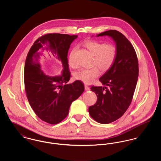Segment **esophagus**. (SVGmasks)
I'll return each instance as SVG.
<instances>
[{"instance_id":"1","label":"esophagus","mask_w":161,"mask_h":161,"mask_svg":"<svg viewBox=\"0 0 161 161\" xmlns=\"http://www.w3.org/2000/svg\"><path fill=\"white\" fill-rule=\"evenodd\" d=\"M84 88H85V90H86V91H89V90H90L89 87L87 84H84Z\"/></svg>"}]
</instances>
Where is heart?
I'll return each mask as SVG.
<instances>
[{"mask_svg":"<svg viewBox=\"0 0 161 161\" xmlns=\"http://www.w3.org/2000/svg\"><path fill=\"white\" fill-rule=\"evenodd\" d=\"M85 46L93 55L92 66H96L91 69H80L74 73V77L78 80L89 84L100 75L99 68L104 72L112 68L117 57L118 49L114 45L98 42H87L85 43ZM74 51H72L69 56V64L72 68L77 67L76 63L74 60Z\"/></svg>","mask_w":161,"mask_h":161,"instance_id":"obj_1","label":"heart"}]
</instances>
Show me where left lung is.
Returning <instances> with one entry per match:
<instances>
[{
  "label": "left lung",
  "instance_id": "obj_1",
  "mask_svg": "<svg viewBox=\"0 0 161 161\" xmlns=\"http://www.w3.org/2000/svg\"><path fill=\"white\" fill-rule=\"evenodd\" d=\"M114 40L118 54L112 68L99 80L104 86H93L91 89L97 96L96 103L89 108L92 118L106 124L121 117L129 108L138 81L139 68L135 50L128 39L116 30L98 34Z\"/></svg>",
  "mask_w": 161,
  "mask_h": 161
}]
</instances>
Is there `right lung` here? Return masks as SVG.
<instances>
[{"label": "right lung", "instance_id": "obj_1", "mask_svg": "<svg viewBox=\"0 0 161 161\" xmlns=\"http://www.w3.org/2000/svg\"><path fill=\"white\" fill-rule=\"evenodd\" d=\"M77 37L56 33L43 36L34 43L26 58L24 82L27 98L38 118L51 124L62 121L68 115L72 103L84 92V84L81 81L67 84L70 77L68 50ZM45 48L61 61V76L49 77L42 71L38 58Z\"/></svg>", "mask_w": 161, "mask_h": 161}]
</instances>
